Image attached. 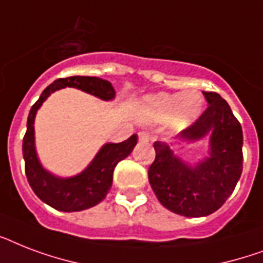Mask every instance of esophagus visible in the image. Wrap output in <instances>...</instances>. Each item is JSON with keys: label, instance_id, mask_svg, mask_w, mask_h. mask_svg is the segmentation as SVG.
I'll return each mask as SVG.
<instances>
[{"label": "esophagus", "instance_id": "1", "mask_svg": "<svg viewBox=\"0 0 263 263\" xmlns=\"http://www.w3.org/2000/svg\"><path fill=\"white\" fill-rule=\"evenodd\" d=\"M138 135H139L140 142H148V140H152V136H150V134L146 131H140Z\"/></svg>", "mask_w": 263, "mask_h": 263}]
</instances>
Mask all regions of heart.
<instances>
[{
	"instance_id": "1",
	"label": "heart",
	"mask_w": 263,
	"mask_h": 263,
	"mask_svg": "<svg viewBox=\"0 0 263 263\" xmlns=\"http://www.w3.org/2000/svg\"><path fill=\"white\" fill-rule=\"evenodd\" d=\"M203 97L196 91L188 92H158L148 95L142 101V113L152 121L171 120L176 129H183L191 125L202 113Z\"/></svg>"
}]
</instances>
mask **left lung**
Here are the masks:
<instances>
[{
	"instance_id": "8db88e82",
	"label": "left lung",
	"mask_w": 263,
	"mask_h": 263,
	"mask_svg": "<svg viewBox=\"0 0 263 263\" xmlns=\"http://www.w3.org/2000/svg\"><path fill=\"white\" fill-rule=\"evenodd\" d=\"M203 95L208 109L177 138L190 143L209 138V156L188 164L169 144L154 142L156 160L148 168V181L161 204L184 217H206L218 210L243 171L240 123L220 94Z\"/></svg>"
}]
</instances>
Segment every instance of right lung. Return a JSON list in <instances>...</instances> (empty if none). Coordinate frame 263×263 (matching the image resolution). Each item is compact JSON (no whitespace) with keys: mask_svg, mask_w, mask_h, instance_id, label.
Instances as JSON below:
<instances>
[{"mask_svg":"<svg viewBox=\"0 0 263 263\" xmlns=\"http://www.w3.org/2000/svg\"><path fill=\"white\" fill-rule=\"evenodd\" d=\"M73 87L102 101L115 99L116 91L110 82L94 76H71L54 80L32 105L27 119V132L23 139V157L26 176L39 199L60 212H82L105 199L113 181V171L120 161L127 158L136 146L138 138L132 135L121 143H105L88 166L71 177H60L43 168L35 148V116L47 97L54 91Z\"/></svg>","mask_w":263,"mask_h":263,"instance_id":"1","label":"right lung"}]
</instances>
